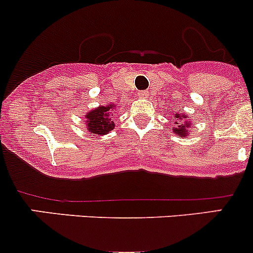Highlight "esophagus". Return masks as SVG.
<instances>
[{
  "label": "esophagus",
  "mask_w": 253,
  "mask_h": 253,
  "mask_svg": "<svg viewBox=\"0 0 253 253\" xmlns=\"http://www.w3.org/2000/svg\"><path fill=\"white\" fill-rule=\"evenodd\" d=\"M148 95H149V91L148 90H142L138 93V96H141V98H147Z\"/></svg>",
  "instance_id": "34e87169"
}]
</instances>
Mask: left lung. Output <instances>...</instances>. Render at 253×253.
Wrapping results in <instances>:
<instances>
[{
	"mask_svg": "<svg viewBox=\"0 0 253 253\" xmlns=\"http://www.w3.org/2000/svg\"><path fill=\"white\" fill-rule=\"evenodd\" d=\"M175 117H176V119H178V122H180V124H182V122H181V120L186 119L185 115H181V116H178V115L176 114ZM178 122H176V125H178ZM188 125H190V124H188V121H186L185 124H183V126H182V125H180V126L176 127L174 131H175V132H178V134H180V137L186 136V134H187V133H186V132H187V131H186V128H188Z\"/></svg>",
	"mask_w": 253,
	"mask_h": 253,
	"instance_id": "1",
	"label": "left lung"
}]
</instances>
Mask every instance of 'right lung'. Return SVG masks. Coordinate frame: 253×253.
<instances>
[{
    "instance_id": "right-lung-1",
    "label": "right lung",
    "mask_w": 253,
    "mask_h": 253,
    "mask_svg": "<svg viewBox=\"0 0 253 253\" xmlns=\"http://www.w3.org/2000/svg\"><path fill=\"white\" fill-rule=\"evenodd\" d=\"M110 109H114V105L108 106H100L94 110H91L86 115L85 119L86 124H88V128L91 133L95 136L98 134H106L114 128V124H112L110 119Z\"/></svg>"
}]
</instances>
